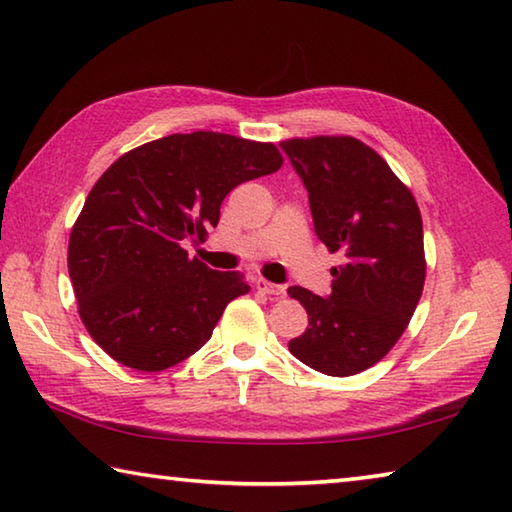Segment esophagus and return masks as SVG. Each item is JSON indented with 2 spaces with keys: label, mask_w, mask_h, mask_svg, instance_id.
<instances>
[{
  "label": "esophagus",
  "mask_w": 512,
  "mask_h": 512,
  "mask_svg": "<svg viewBox=\"0 0 512 512\" xmlns=\"http://www.w3.org/2000/svg\"><path fill=\"white\" fill-rule=\"evenodd\" d=\"M257 289L264 291L266 296H273V298H282L284 293H287V287H284V284H273V282L264 280V277H259V280H257Z\"/></svg>",
  "instance_id": "obj_1"
}]
</instances>
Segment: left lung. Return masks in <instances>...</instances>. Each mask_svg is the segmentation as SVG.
Here are the masks:
<instances>
[{"label":"left lung","mask_w":512,"mask_h":512,"mask_svg":"<svg viewBox=\"0 0 512 512\" xmlns=\"http://www.w3.org/2000/svg\"><path fill=\"white\" fill-rule=\"evenodd\" d=\"M280 146L307 187L318 239L343 255L329 296L289 289L309 314L289 350L323 375H357L386 357L420 302L427 264L418 203L354 137H296Z\"/></svg>","instance_id":"obj_1"}]
</instances>
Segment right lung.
<instances>
[{
    "label": "right lung",
    "instance_id": "add662e5",
    "mask_svg": "<svg viewBox=\"0 0 512 512\" xmlns=\"http://www.w3.org/2000/svg\"><path fill=\"white\" fill-rule=\"evenodd\" d=\"M275 144L196 131L121 155L76 219L67 268L83 325L121 366L160 372L210 341L244 275L189 259L237 185L282 167Z\"/></svg>",
    "mask_w": 512,
    "mask_h": 512
}]
</instances>
